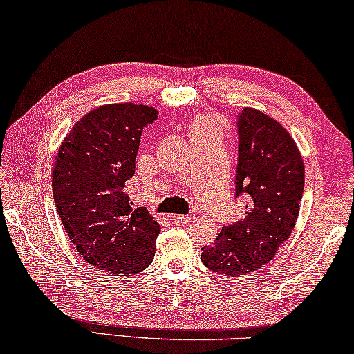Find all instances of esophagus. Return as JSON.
Wrapping results in <instances>:
<instances>
[{
	"label": "esophagus",
	"instance_id": "obj_1",
	"mask_svg": "<svg viewBox=\"0 0 354 354\" xmlns=\"http://www.w3.org/2000/svg\"><path fill=\"white\" fill-rule=\"evenodd\" d=\"M191 216L188 214H172L171 216V221L174 222H178V224H185V222H189Z\"/></svg>",
	"mask_w": 354,
	"mask_h": 354
}]
</instances>
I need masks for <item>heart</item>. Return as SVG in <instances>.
<instances>
[{
	"mask_svg": "<svg viewBox=\"0 0 354 354\" xmlns=\"http://www.w3.org/2000/svg\"><path fill=\"white\" fill-rule=\"evenodd\" d=\"M193 133H205V132H218V126H216L214 120L212 118H199L193 124V129H191Z\"/></svg>",
	"mask_w": 354,
	"mask_h": 354,
	"instance_id": "1",
	"label": "heart"
}]
</instances>
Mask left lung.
<instances>
[{
	"label": "left lung",
	"instance_id": "8db88e82",
	"mask_svg": "<svg viewBox=\"0 0 354 354\" xmlns=\"http://www.w3.org/2000/svg\"><path fill=\"white\" fill-rule=\"evenodd\" d=\"M234 196L245 216L224 225L202 263L227 277L249 275L268 264L292 233L305 187V165L289 132L274 118L245 107L238 116Z\"/></svg>",
	"mask_w": 354,
	"mask_h": 354
}]
</instances>
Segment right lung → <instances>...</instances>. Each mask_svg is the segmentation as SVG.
Here are the masks:
<instances>
[{
    "instance_id": "1",
    "label": "right lung",
    "mask_w": 354,
    "mask_h": 354,
    "mask_svg": "<svg viewBox=\"0 0 354 354\" xmlns=\"http://www.w3.org/2000/svg\"><path fill=\"white\" fill-rule=\"evenodd\" d=\"M158 110L107 104L74 124L53 169L55 209L76 250L109 274L129 277L151 266L160 224L126 193L135 174L142 127Z\"/></svg>"
}]
</instances>
